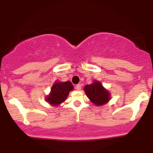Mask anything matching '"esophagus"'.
I'll return each mask as SVG.
<instances>
[{
    "mask_svg": "<svg viewBox=\"0 0 153 153\" xmlns=\"http://www.w3.org/2000/svg\"><path fill=\"white\" fill-rule=\"evenodd\" d=\"M75 88L78 91H80V89H81V85H80V84H78V85H76V86H75Z\"/></svg>",
    "mask_w": 153,
    "mask_h": 153,
    "instance_id": "34e87169",
    "label": "esophagus"
}]
</instances>
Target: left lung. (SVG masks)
<instances>
[{
  "mask_svg": "<svg viewBox=\"0 0 153 153\" xmlns=\"http://www.w3.org/2000/svg\"><path fill=\"white\" fill-rule=\"evenodd\" d=\"M84 91L89 100L97 106L106 104L110 101L111 94L103 86L101 82L95 80L89 85L84 87Z\"/></svg>",
  "mask_w": 153,
  "mask_h": 153,
  "instance_id": "obj_1",
  "label": "left lung"
}]
</instances>
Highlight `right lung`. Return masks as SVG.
Returning a JSON list of instances; mask_svg holds the SVG:
<instances>
[{
	"label": "right lung",
	"instance_id": "1",
	"mask_svg": "<svg viewBox=\"0 0 153 153\" xmlns=\"http://www.w3.org/2000/svg\"><path fill=\"white\" fill-rule=\"evenodd\" d=\"M74 89L71 81H55L51 88V91L45 97V101L53 106H58L65 101L69 93Z\"/></svg>",
	"mask_w": 153,
	"mask_h": 153
}]
</instances>
